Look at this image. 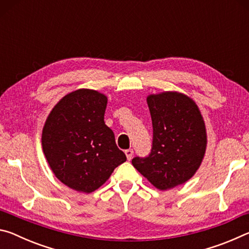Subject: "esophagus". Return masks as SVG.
<instances>
[{
  "mask_svg": "<svg viewBox=\"0 0 249 249\" xmlns=\"http://www.w3.org/2000/svg\"><path fill=\"white\" fill-rule=\"evenodd\" d=\"M125 155H126V157H127V159H128V160L132 159L133 155H134V151H133V149H127V150H125Z\"/></svg>",
  "mask_w": 249,
  "mask_h": 249,
  "instance_id": "esophagus-1",
  "label": "esophagus"
}]
</instances>
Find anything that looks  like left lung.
<instances>
[{
	"label": "left lung",
	"mask_w": 249,
	"mask_h": 249,
	"mask_svg": "<svg viewBox=\"0 0 249 249\" xmlns=\"http://www.w3.org/2000/svg\"><path fill=\"white\" fill-rule=\"evenodd\" d=\"M153 146L147 157L133 166L159 190L184 183L199 169L206 149L203 117L195 101L179 92L147 96Z\"/></svg>",
	"instance_id": "left-lung-1"
}]
</instances>
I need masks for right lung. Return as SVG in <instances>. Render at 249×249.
I'll use <instances>...</instances> for the list:
<instances>
[{
  "label": "right lung",
  "instance_id": "add662e5",
  "mask_svg": "<svg viewBox=\"0 0 249 249\" xmlns=\"http://www.w3.org/2000/svg\"><path fill=\"white\" fill-rule=\"evenodd\" d=\"M107 98L79 89L54 105L43 128L41 145L54 176L75 191L90 193L126 161L113 130L104 123Z\"/></svg>",
  "mask_w": 249,
  "mask_h": 249
}]
</instances>
